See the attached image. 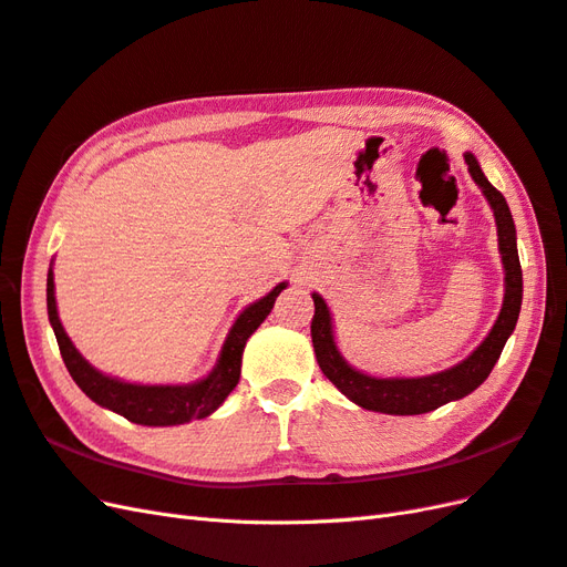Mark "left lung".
<instances>
[{"mask_svg": "<svg viewBox=\"0 0 567 567\" xmlns=\"http://www.w3.org/2000/svg\"><path fill=\"white\" fill-rule=\"evenodd\" d=\"M465 164L473 175V181L480 185L482 194L487 197L489 206L494 208L501 264H504V272H506L504 306H501V313L494 322L492 332L484 337V342L458 365L442 370V373L423 375V378H373L351 368L344 361V355L339 353L334 344L328 303L322 301L320 295L313 292L316 313L311 320V339H313L318 365L337 390L353 403H359L361 409L390 413V415H420V413H430L434 409H440L449 401L467 396L489 378L494 363L498 361L501 351H504L506 339L515 330V322H517V316H520V303H523V268H520V258H517L515 225H513L511 208L504 199V194H501L487 177H484L477 158L473 154H465Z\"/></svg>", "mask_w": 567, "mask_h": 567, "instance_id": "8db88e82", "label": "left lung"}]
</instances>
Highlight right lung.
<instances>
[{"label":"right lung","instance_id":"1","mask_svg":"<svg viewBox=\"0 0 567 567\" xmlns=\"http://www.w3.org/2000/svg\"><path fill=\"white\" fill-rule=\"evenodd\" d=\"M287 285L280 282L270 292L249 303L239 313L235 326L230 328L225 344L220 349L216 368L204 380L192 384H133L116 378H109L100 370L92 368L80 351L73 347L66 330H63L59 313H56V297H54V272H47V313L56 334L61 359L66 363L71 378L94 403L118 413L137 425L150 427H166V425H183L189 420H199L212 415L220 403L228 399L239 382L241 370V351H245L247 339L256 332V328L268 318L275 299Z\"/></svg>","mask_w":567,"mask_h":567}]
</instances>
